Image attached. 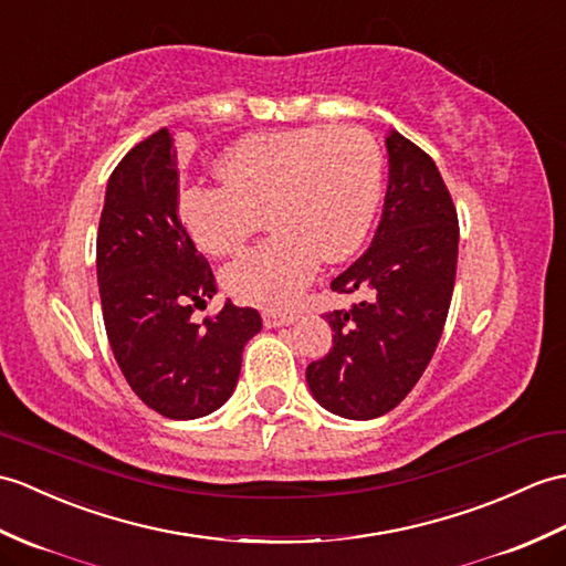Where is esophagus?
I'll return each instance as SVG.
<instances>
[{"label": "esophagus", "instance_id": "esophagus-1", "mask_svg": "<svg viewBox=\"0 0 566 566\" xmlns=\"http://www.w3.org/2000/svg\"><path fill=\"white\" fill-rule=\"evenodd\" d=\"M298 318L296 313H286V311H265L262 313V323L265 327H280V325H289Z\"/></svg>", "mask_w": 566, "mask_h": 566}]
</instances>
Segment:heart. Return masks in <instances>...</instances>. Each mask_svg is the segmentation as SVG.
Here are the masks:
<instances>
[{"label": "heart", "instance_id": "b5f03b06", "mask_svg": "<svg viewBox=\"0 0 566 566\" xmlns=\"http://www.w3.org/2000/svg\"><path fill=\"white\" fill-rule=\"evenodd\" d=\"M221 186L180 197L182 221L205 253H239L262 214L274 229L223 270V286L243 304L292 306L325 262L359 251L384 192V154L361 127H296L251 135L219 156Z\"/></svg>", "mask_w": 566, "mask_h": 566}]
</instances>
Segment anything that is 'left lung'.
<instances>
[{"label": "left lung", "instance_id": "left-lung-1", "mask_svg": "<svg viewBox=\"0 0 566 566\" xmlns=\"http://www.w3.org/2000/svg\"><path fill=\"white\" fill-rule=\"evenodd\" d=\"M386 147L388 190L374 241L331 282L361 301L325 313L333 349L306 369L313 398L347 419L386 415L415 388L455 284L458 214L437 164L396 129Z\"/></svg>", "mask_w": 566, "mask_h": 566}]
</instances>
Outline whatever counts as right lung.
Masks as SVG:
<instances>
[{
  "label": "right lung",
  "mask_w": 566,
  "mask_h": 566,
  "mask_svg": "<svg viewBox=\"0 0 566 566\" xmlns=\"http://www.w3.org/2000/svg\"><path fill=\"white\" fill-rule=\"evenodd\" d=\"M174 142L161 127L115 166L96 235V270L105 335L129 388L168 419H197L229 400L243 347L262 318L231 301L202 323L190 318L217 286L178 212Z\"/></svg>",
  "instance_id": "right-lung-1"
}]
</instances>
